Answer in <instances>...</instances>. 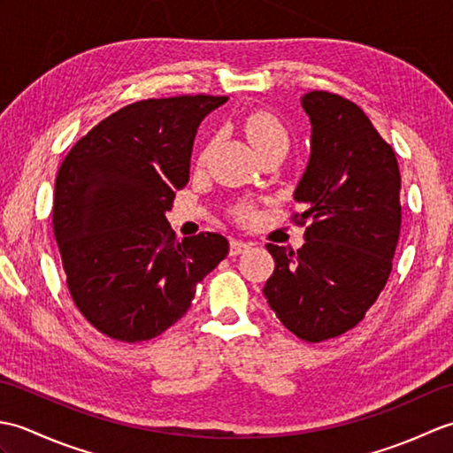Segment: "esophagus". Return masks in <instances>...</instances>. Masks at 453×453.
<instances>
[{
  "label": "esophagus",
  "instance_id": "34e87169",
  "mask_svg": "<svg viewBox=\"0 0 453 453\" xmlns=\"http://www.w3.org/2000/svg\"><path fill=\"white\" fill-rule=\"evenodd\" d=\"M249 247H251V245L245 243V242H239V239H232V242H229V255H232V257L242 255V253L247 251Z\"/></svg>",
  "mask_w": 453,
  "mask_h": 453
}]
</instances>
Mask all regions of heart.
I'll return each mask as SVG.
<instances>
[{
	"label": "heart",
	"mask_w": 453,
	"mask_h": 453,
	"mask_svg": "<svg viewBox=\"0 0 453 453\" xmlns=\"http://www.w3.org/2000/svg\"><path fill=\"white\" fill-rule=\"evenodd\" d=\"M245 134L249 142L253 143V148L258 151L266 150L268 146H274V143H288V134L278 119L273 114L266 112H255L245 120ZM235 216L242 219H251L253 218V206L249 204H237L235 206Z\"/></svg>",
	"instance_id": "heart-1"
}]
</instances>
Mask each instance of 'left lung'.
<instances>
[{"instance_id": "obj_1", "label": "left lung", "mask_w": 453, "mask_h": 453, "mask_svg": "<svg viewBox=\"0 0 453 453\" xmlns=\"http://www.w3.org/2000/svg\"><path fill=\"white\" fill-rule=\"evenodd\" d=\"M311 157L292 214L305 226L297 249L268 243L274 273L263 294L288 331L321 342L358 325L386 286L401 232V173L395 151L358 104L310 91Z\"/></svg>"}]
</instances>
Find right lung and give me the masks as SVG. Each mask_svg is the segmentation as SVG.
I'll use <instances>...</instances> for the list:
<instances>
[{
  "instance_id": "right-lung-1",
  "label": "right lung",
  "mask_w": 453,
  "mask_h": 453,
  "mask_svg": "<svg viewBox=\"0 0 453 453\" xmlns=\"http://www.w3.org/2000/svg\"><path fill=\"white\" fill-rule=\"evenodd\" d=\"M226 101L180 95L127 104L62 161L52 226L67 290L85 319L114 341L167 331L229 251L219 234L179 242L165 218L188 182L202 119Z\"/></svg>"
}]
</instances>
